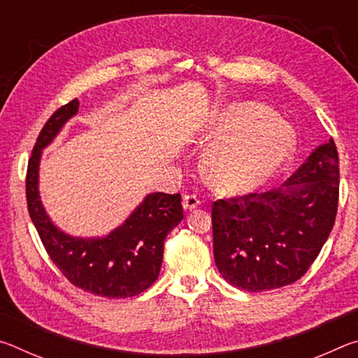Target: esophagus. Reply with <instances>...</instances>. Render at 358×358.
<instances>
[{"label": "esophagus", "instance_id": "obj_1", "mask_svg": "<svg viewBox=\"0 0 358 358\" xmlns=\"http://www.w3.org/2000/svg\"><path fill=\"white\" fill-rule=\"evenodd\" d=\"M199 205H201V201H199V197L197 196H185L183 197V208L186 210V211H192V210H196Z\"/></svg>", "mask_w": 358, "mask_h": 358}]
</instances>
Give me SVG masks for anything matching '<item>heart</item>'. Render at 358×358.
Masks as SVG:
<instances>
[{
    "mask_svg": "<svg viewBox=\"0 0 358 358\" xmlns=\"http://www.w3.org/2000/svg\"><path fill=\"white\" fill-rule=\"evenodd\" d=\"M205 137L215 141L203 159L205 175L222 192L259 189L294 153L290 124L268 106L234 101L222 106L207 126Z\"/></svg>",
    "mask_w": 358,
    "mask_h": 358,
    "instance_id": "1",
    "label": "heart"
}]
</instances>
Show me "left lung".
<instances>
[{"instance_id":"1","label":"left lung","mask_w":358,"mask_h":358,"mask_svg":"<svg viewBox=\"0 0 358 358\" xmlns=\"http://www.w3.org/2000/svg\"><path fill=\"white\" fill-rule=\"evenodd\" d=\"M338 180V151L330 138L280 187L216 201L213 254L224 280L248 292L300 280L335 224Z\"/></svg>"}]
</instances>
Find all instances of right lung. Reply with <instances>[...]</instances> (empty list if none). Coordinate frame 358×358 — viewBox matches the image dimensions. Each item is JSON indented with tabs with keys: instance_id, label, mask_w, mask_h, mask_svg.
Segmentation results:
<instances>
[{
	"instance_id": "add662e5",
	"label": "right lung",
	"mask_w": 358,
	"mask_h": 358,
	"mask_svg": "<svg viewBox=\"0 0 358 358\" xmlns=\"http://www.w3.org/2000/svg\"><path fill=\"white\" fill-rule=\"evenodd\" d=\"M77 113L74 99L42 128L28 162V211L48 256L74 286L107 299H128L147 290L159 276L164 240L183 220L181 196L147 194L118 227L102 237H74L59 229L41 201V157Z\"/></svg>"
}]
</instances>
